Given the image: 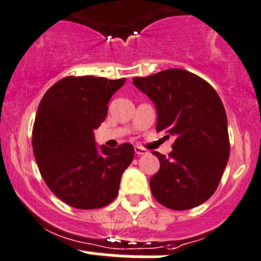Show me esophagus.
Instances as JSON below:
<instances>
[{"label":"esophagus","mask_w":261,"mask_h":261,"mask_svg":"<svg viewBox=\"0 0 261 261\" xmlns=\"http://www.w3.org/2000/svg\"><path fill=\"white\" fill-rule=\"evenodd\" d=\"M134 152H136V154H138V156H142V154L147 153V149L142 148V147H139V146H136L134 147Z\"/></svg>","instance_id":"esophagus-1"}]
</instances>
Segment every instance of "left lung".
Here are the masks:
<instances>
[{"mask_svg":"<svg viewBox=\"0 0 261 261\" xmlns=\"http://www.w3.org/2000/svg\"><path fill=\"white\" fill-rule=\"evenodd\" d=\"M133 85L157 110L156 130L175 137L169 157L153 152L160 170L149 180L160 204L190 210L210 199L217 189L229 157L227 115L216 90L185 69H165L134 77Z\"/></svg>","mask_w":261,"mask_h":261,"instance_id":"1","label":"left lung"}]
</instances>
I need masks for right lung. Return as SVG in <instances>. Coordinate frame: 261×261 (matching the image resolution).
Wrapping results in <instances>:
<instances>
[{
    "label": "right lung",
    "mask_w": 261,
    "mask_h": 261,
    "mask_svg": "<svg viewBox=\"0 0 261 261\" xmlns=\"http://www.w3.org/2000/svg\"><path fill=\"white\" fill-rule=\"evenodd\" d=\"M125 79L68 76L44 94L33 128V148L44 181L77 210H96L117 198L120 179L134 157L130 143L117 148L95 143L108 102Z\"/></svg>",
    "instance_id": "right-lung-1"
}]
</instances>
